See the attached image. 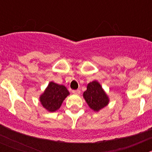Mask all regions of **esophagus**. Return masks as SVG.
Wrapping results in <instances>:
<instances>
[{
  "label": "esophagus",
  "instance_id": "1",
  "mask_svg": "<svg viewBox=\"0 0 152 152\" xmlns=\"http://www.w3.org/2000/svg\"><path fill=\"white\" fill-rule=\"evenodd\" d=\"M72 93H73V94H76V95H79L81 93V91L79 90H73L72 91Z\"/></svg>",
  "mask_w": 152,
  "mask_h": 152
}]
</instances>
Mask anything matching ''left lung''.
<instances>
[{
    "label": "left lung",
    "instance_id": "1",
    "mask_svg": "<svg viewBox=\"0 0 152 152\" xmlns=\"http://www.w3.org/2000/svg\"><path fill=\"white\" fill-rule=\"evenodd\" d=\"M83 97L89 107L96 112L105 107L110 102L109 97L97 81H93L87 85Z\"/></svg>",
    "mask_w": 152,
    "mask_h": 152
}]
</instances>
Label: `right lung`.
I'll list each match as a JSON object with an SVG mask.
<instances>
[{
  "mask_svg": "<svg viewBox=\"0 0 152 152\" xmlns=\"http://www.w3.org/2000/svg\"><path fill=\"white\" fill-rule=\"evenodd\" d=\"M69 94L70 93L65 86L50 82L39 97V101L45 110L52 113L60 108L63 101Z\"/></svg>",
  "mask_w": 152,
  "mask_h": 152,
  "instance_id": "add662e5",
  "label": "right lung"
}]
</instances>
